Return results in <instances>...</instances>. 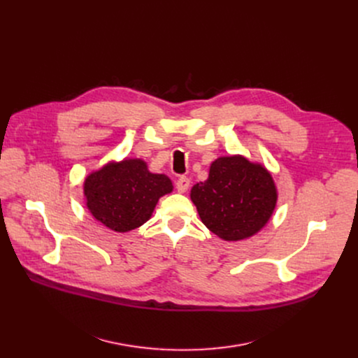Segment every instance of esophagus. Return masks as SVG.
Here are the masks:
<instances>
[{"instance_id": "obj_1", "label": "esophagus", "mask_w": 358, "mask_h": 358, "mask_svg": "<svg viewBox=\"0 0 358 358\" xmlns=\"http://www.w3.org/2000/svg\"><path fill=\"white\" fill-rule=\"evenodd\" d=\"M189 178H187V177H180L178 180H177V182H176V187H177V189H178V192H181V194H184V192H187V189L189 188Z\"/></svg>"}]
</instances>
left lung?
I'll return each instance as SVG.
<instances>
[{"mask_svg": "<svg viewBox=\"0 0 358 358\" xmlns=\"http://www.w3.org/2000/svg\"><path fill=\"white\" fill-rule=\"evenodd\" d=\"M198 215L218 238L235 242L257 235L271 220L278 188L271 171L241 155L218 157L208 178L189 192Z\"/></svg>", "mask_w": 358, "mask_h": 358, "instance_id": "8db88e82", "label": "left lung"}]
</instances>
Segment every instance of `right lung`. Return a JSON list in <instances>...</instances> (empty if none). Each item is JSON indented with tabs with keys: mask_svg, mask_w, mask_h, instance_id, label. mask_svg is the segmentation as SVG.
Listing matches in <instances>:
<instances>
[{
	"mask_svg": "<svg viewBox=\"0 0 358 358\" xmlns=\"http://www.w3.org/2000/svg\"><path fill=\"white\" fill-rule=\"evenodd\" d=\"M166 174H155L141 159L109 162L83 181L86 208L115 232H129L145 224L159 199L173 191Z\"/></svg>",
	"mask_w": 358,
	"mask_h": 358,
	"instance_id": "right-lung-1",
	"label": "right lung"
}]
</instances>
